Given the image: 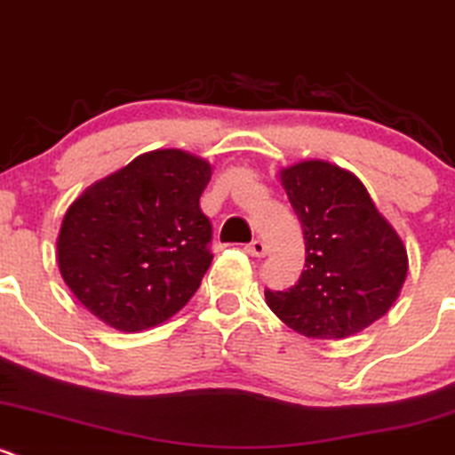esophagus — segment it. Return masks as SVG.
<instances>
[{
  "mask_svg": "<svg viewBox=\"0 0 455 455\" xmlns=\"http://www.w3.org/2000/svg\"><path fill=\"white\" fill-rule=\"evenodd\" d=\"M245 251H247V254H251V256H265V254H267V245H265L263 241H259V238H256V241H251L250 245L245 247Z\"/></svg>",
  "mask_w": 455,
  "mask_h": 455,
  "instance_id": "obj_1",
  "label": "esophagus"
}]
</instances>
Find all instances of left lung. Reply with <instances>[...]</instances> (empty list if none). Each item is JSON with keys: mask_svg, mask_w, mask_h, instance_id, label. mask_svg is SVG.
<instances>
[{"mask_svg": "<svg viewBox=\"0 0 455 455\" xmlns=\"http://www.w3.org/2000/svg\"><path fill=\"white\" fill-rule=\"evenodd\" d=\"M305 238V269L285 291L265 290L274 314L307 339H347L389 312L407 278L403 241L356 174L327 161L281 170Z\"/></svg>", "mask_w": 455, "mask_h": 455, "instance_id": "8db88e82", "label": "left lung"}]
</instances>
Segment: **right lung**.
Returning <instances> with one entry per match:
<instances>
[{"instance_id": "1", "label": "right lung", "mask_w": 455, "mask_h": 455, "mask_svg": "<svg viewBox=\"0 0 455 455\" xmlns=\"http://www.w3.org/2000/svg\"><path fill=\"white\" fill-rule=\"evenodd\" d=\"M212 165L152 150L92 183L66 212L57 263L88 312L119 331L168 321L212 263V226L199 199Z\"/></svg>"}]
</instances>
